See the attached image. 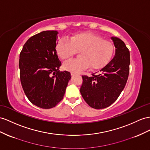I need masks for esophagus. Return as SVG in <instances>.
Returning a JSON list of instances; mask_svg holds the SVG:
<instances>
[{"instance_id": "esophagus-1", "label": "esophagus", "mask_w": 150, "mask_h": 150, "mask_svg": "<svg viewBox=\"0 0 150 150\" xmlns=\"http://www.w3.org/2000/svg\"><path fill=\"white\" fill-rule=\"evenodd\" d=\"M76 74H77V73H76V72H73V71H71V75H76Z\"/></svg>"}]
</instances>
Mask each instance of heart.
Returning a JSON list of instances; mask_svg holds the SVG:
<instances>
[{
	"label": "heart",
	"instance_id": "obj_1",
	"mask_svg": "<svg viewBox=\"0 0 150 150\" xmlns=\"http://www.w3.org/2000/svg\"><path fill=\"white\" fill-rule=\"evenodd\" d=\"M115 50L113 42L103 39L97 34L82 32L72 35L69 40H60L56 51L61 59L67 60L79 51V57L71 59L63 64L64 70L78 72L90 67L97 70L105 67L112 58Z\"/></svg>",
	"mask_w": 150,
	"mask_h": 150
}]
</instances>
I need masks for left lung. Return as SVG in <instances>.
<instances>
[{
  "label": "left lung",
  "mask_w": 150,
  "mask_h": 150,
  "mask_svg": "<svg viewBox=\"0 0 150 150\" xmlns=\"http://www.w3.org/2000/svg\"><path fill=\"white\" fill-rule=\"evenodd\" d=\"M112 39L116 48L113 58L98 74L82 76L80 93L87 104L95 109L105 108L116 101L128 79L129 49L120 38L112 37Z\"/></svg>",
  "instance_id": "obj_1"
}]
</instances>
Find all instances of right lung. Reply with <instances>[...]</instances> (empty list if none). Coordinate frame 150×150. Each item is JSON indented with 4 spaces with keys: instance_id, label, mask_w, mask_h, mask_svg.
<instances>
[{
    "instance_id": "add662e5",
    "label": "right lung",
    "mask_w": 150,
    "mask_h": 150,
    "mask_svg": "<svg viewBox=\"0 0 150 150\" xmlns=\"http://www.w3.org/2000/svg\"><path fill=\"white\" fill-rule=\"evenodd\" d=\"M54 30L44 31L30 37L20 54L21 86L32 104L44 109L54 108L62 100L70 73L59 71L61 65L56 51Z\"/></svg>"
}]
</instances>
